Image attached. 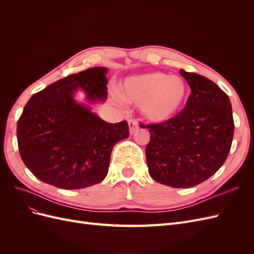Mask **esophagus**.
<instances>
[{
	"label": "esophagus",
	"mask_w": 254,
	"mask_h": 254,
	"mask_svg": "<svg viewBox=\"0 0 254 254\" xmlns=\"http://www.w3.org/2000/svg\"><path fill=\"white\" fill-rule=\"evenodd\" d=\"M128 126L130 134H134L139 130V125H137V122L135 120H128Z\"/></svg>",
	"instance_id": "1"
}]
</instances>
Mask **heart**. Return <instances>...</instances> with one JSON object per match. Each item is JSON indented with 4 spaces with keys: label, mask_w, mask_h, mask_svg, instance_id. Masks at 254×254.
<instances>
[{
    "label": "heart",
    "mask_w": 254,
    "mask_h": 254,
    "mask_svg": "<svg viewBox=\"0 0 254 254\" xmlns=\"http://www.w3.org/2000/svg\"><path fill=\"white\" fill-rule=\"evenodd\" d=\"M120 94L126 102L140 105L146 120L163 123L181 110L188 97V84L181 76L149 72L125 78Z\"/></svg>",
    "instance_id": "b5f03b06"
}]
</instances>
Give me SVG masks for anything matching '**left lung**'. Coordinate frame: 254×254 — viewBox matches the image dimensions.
Listing matches in <instances>:
<instances>
[{"mask_svg":"<svg viewBox=\"0 0 254 254\" xmlns=\"http://www.w3.org/2000/svg\"><path fill=\"white\" fill-rule=\"evenodd\" d=\"M179 73L191 90L186 108L170 121L147 125L150 141L145 153L153 180L188 189L209 179L225 163L234 122L229 96L216 83L196 73Z\"/></svg>","mask_w":254,"mask_h":254,"instance_id":"8db88e82","label":"left lung"}]
</instances>
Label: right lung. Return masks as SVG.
Listing matches in <instances>:
<instances>
[{
    "mask_svg": "<svg viewBox=\"0 0 254 254\" xmlns=\"http://www.w3.org/2000/svg\"><path fill=\"white\" fill-rule=\"evenodd\" d=\"M107 72V67H90L29 98L18 121V146L23 162L39 180L78 190L106 178L113 146L129 136L128 124L107 123L74 97L81 91L87 102L104 103Z\"/></svg>",
    "mask_w": 254,
    "mask_h": 254,
    "instance_id": "right-lung-1",
    "label": "right lung"
}]
</instances>
